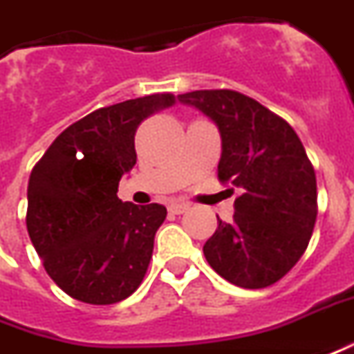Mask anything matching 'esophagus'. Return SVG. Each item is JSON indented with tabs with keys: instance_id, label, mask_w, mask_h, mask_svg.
<instances>
[{
	"instance_id": "34e87169",
	"label": "esophagus",
	"mask_w": 354,
	"mask_h": 354,
	"mask_svg": "<svg viewBox=\"0 0 354 354\" xmlns=\"http://www.w3.org/2000/svg\"><path fill=\"white\" fill-rule=\"evenodd\" d=\"M187 209H189V205H187V203L174 201L169 205V211L172 212V214H182V212H185Z\"/></svg>"
}]
</instances>
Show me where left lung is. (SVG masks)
Segmentation results:
<instances>
[{"label":"left lung","mask_w":354,"mask_h":354,"mask_svg":"<svg viewBox=\"0 0 354 354\" xmlns=\"http://www.w3.org/2000/svg\"><path fill=\"white\" fill-rule=\"evenodd\" d=\"M214 122L218 178L239 187L234 220L203 245L212 270L245 289L268 288L305 253L316 222V176L295 130L259 101L232 90L178 95Z\"/></svg>","instance_id":"1"}]
</instances>
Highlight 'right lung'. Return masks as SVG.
Returning a JSON list of instances; mask_svg holds the SVG:
<instances>
[{"label":"right lung","mask_w":354,"mask_h":354,"mask_svg":"<svg viewBox=\"0 0 354 354\" xmlns=\"http://www.w3.org/2000/svg\"><path fill=\"white\" fill-rule=\"evenodd\" d=\"M172 103L174 95L153 93L97 109L32 169L28 236L51 280L76 301L113 305L142 283L167 209L118 199V182L138 159V126Z\"/></svg>","instance_id":"obj_1"}]
</instances>
